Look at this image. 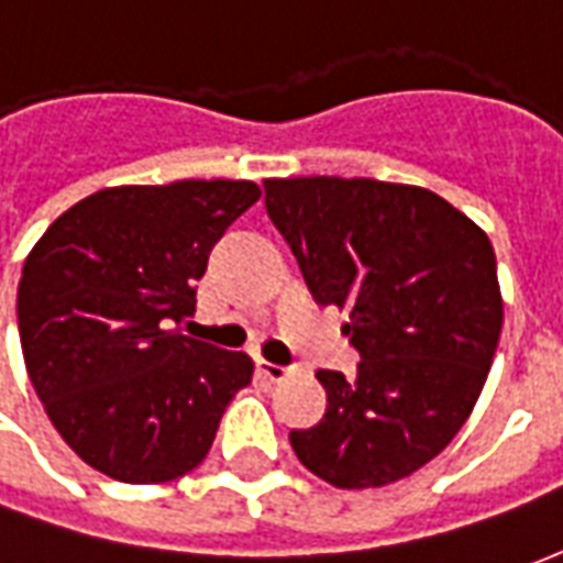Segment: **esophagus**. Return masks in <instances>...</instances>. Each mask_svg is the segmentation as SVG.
<instances>
[{
  "instance_id": "esophagus-1",
  "label": "esophagus",
  "mask_w": 563,
  "mask_h": 563,
  "mask_svg": "<svg viewBox=\"0 0 563 563\" xmlns=\"http://www.w3.org/2000/svg\"><path fill=\"white\" fill-rule=\"evenodd\" d=\"M256 367H258V374H262V377H265V379H271V383H283V379L292 374L289 367L274 365V362H265V358H258Z\"/></svg>"
}]
</instances>
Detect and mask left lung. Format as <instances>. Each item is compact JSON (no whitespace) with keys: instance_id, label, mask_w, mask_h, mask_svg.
I'll use <instances>...</instances> for the list:
<instances>
[{"instance_id":"8db88e82","label":"left lung","mask_w":563,"mask_h":563,"mask_svg":"<svg viewBox=\"0 0 563 563\" xmlns=\"http://www.w3.org/2000/svg\"><path fill=\"white\" fill-rule=\"evenodd\" d=\"M265 208L362 355L355 377L317 371L329 407L289 434L295 455L334 488L398 483L449 446L492 371V241L431 189L371 177L265 180Z\"/></svg>"}]
</instances>
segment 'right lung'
I'll list each match as a JSON object with an SVG mask.
<instances>
[{
	"mask_svg": "<svg viewBox=\"0 0 563 563\" xmlns=\"http://www.w3.org/2000/svg\"><path fill=\"white\" fill-rule=\"evenodd\" d=\"M253 180L111 186L68 208L23 262L18 329L44 413L90 467L172 483L208 455L253 358L186 338L196 280Z\"/></svg>",
	"mask_w": 563,
	"mask_h": 563,
	"instance_id": "obj_1",
	"label": "right lung"
}]
</instances>
